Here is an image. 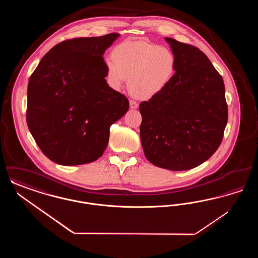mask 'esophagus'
I'll return each instance as SVG.
<instances>
[{
    "label": "esophagus",
    "mask_w": 258,
    "mask_h": 258,
    "mask_svg": "<svg viewBox=\"0 0 258 258\" xmlns=\"http://www.w3.org/2000/svg\"><path fill=\"white\" fill-rule=\"evenodd\" d=\"M130 105H131V108H133V109H136V108H138V102L137 101H135V100H130Z\"/></svg>",
    "instance_id": "34e87169"
}]
</instances>
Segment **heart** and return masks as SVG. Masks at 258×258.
<instances>
[{"mask_svg": "<svg viewBox=\"0 0 258 258\" xmlns=\"http://www.w3.org/2000/svg\"><path fill=\"white\" fill-rule=\"evenodd\" d=\"M175 56L164 46L145 40H125L112 51L105 61L111 86L119 89L128 79L131 92L139 98H152L171 80Z\"/></svg>", "mask_w": 258, "mask_h": 258, "instance_id": "b5f03b06", "label": "heart"}]
</instances>
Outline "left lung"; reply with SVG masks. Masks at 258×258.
<instances>
[{"mask_svg":"<svg viewBox=\"0 0 258 258\" xmlns=\"http://www.w3.org/2000/svg\"><path fill=\"white\" fill-rule=\"evenodd\" d=\"M165 39L175 56V74L160 93L140 103V138L151 163L183 171L220 147L228 109L223 79L208 57L194 45Z\"/></svg>","mask_w":258,"mask_h":258,"instance_id":"8db88e82","label":"left lung"}]
</instances>
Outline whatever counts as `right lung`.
<instances>
[{
    "mask_svg": "<svg viewBox=\"0 0 258 258\" xmlns=\"http://www.w3.org/2000/svg\"><path fill=\"white\" fill-rule=\"evenodd\" d=\"M119 36L63 40L30 76L27 124L50 160L79 165L98 160L107 147L111 125L128 110L127 98L106 83L102 57Z\"/></svg>",
    "mask_w": 258,
    "mask_h": 258,
    "instance_id": "obj_1",
    "label": "right lung"
}]
</instances>
